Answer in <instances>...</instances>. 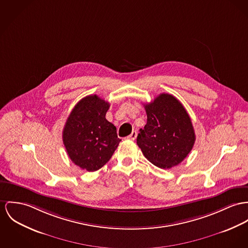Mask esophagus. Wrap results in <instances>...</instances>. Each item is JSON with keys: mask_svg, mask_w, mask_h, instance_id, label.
I'll return each mask as SVG.
<instances>
[{"mask_svg": "<svg viewBox=\"0 0 248 248\" xmlns=\"http://www.w3.org/2000/svg\"><path fill=\"white\" fill-rule=\"evenodd\" d=\"M129 140H136V138H137V132L136 131H133L131 135H129L128 137H127Z\"/></svg>", "mask_w": 248, "mask_h": 248, "instance_id": "1", "label": "esophagus"}]
</instances>
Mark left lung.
<instances>
[{
	"instance_id": "1",
	"label": "left lung",
	"mask_w": 248,
	"mask_h": 248,
	"mask_svg": "<svg viewBox=\"0 0 248 248\" xmlns=\"http://www.w3.org/2000/svg\"><path fill=\"white\" fill-rule=\"evenodd\" d=\"M147 124L140 129L137 144L144 156L158 168L178 165L191 152L195 133L183 105L168 93H161L144 105Z\"/></svg>"
}]
</instances>
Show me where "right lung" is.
<instances>
[{"instance_id":"1","label":"right lung","mask_w":248,"mask_h":248,"mask_svg":"<svg viewBox=\"0 0 248 248\" xmlns=\"http://www.w3.org/2000/svg\"><path fill=\"white\" fill-rule=\"evenodd\" d=\"M110 105L100 97L81 99L68 117L63 143L72 161L81 169L94 171L112 156L121 139L113 124L106 119Z\"/></svg>"}]
</instances>
